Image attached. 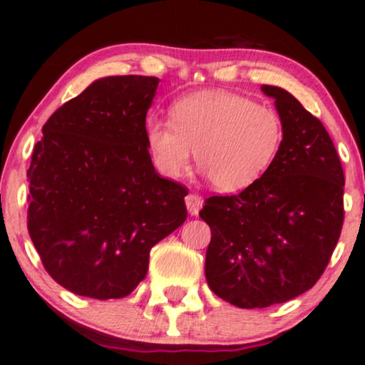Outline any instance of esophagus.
Instances as JSON below:
<instances>
[{"label":"esophagus","instance_id":"34e87169","mask_svg":"<svg viewBox=\"0 0 365 365\" xmlns=\"http://www.w3.org/2000/svg\"><path fill=\"white\" fill-rule=\"evenodd\" d=\"M186 207H187V212H190L191 215H198V212H200V208H202V205H203V200H202V196H198L196 193H190L186 196Z\"/></svg>","mask_w":365,"mask_h":365}]
</instances>
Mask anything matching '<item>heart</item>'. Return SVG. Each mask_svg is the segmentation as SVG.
<instances>
[{
	"instance_id": "obj_1",
	"label": "heart",
	"mask_w": 365,
	"mask_h": 365,
	"mask_svg": "<svg viewBox=\"0 0 365 365\" xmlns=\"http://www.w3.org/2000/svg\"><path fill=\"white\" fill-rule=\"evenodd\" d=\"M170 120H150L146 146L155 169L178 179L196 163L215 190L232 193L267 170L282 141L281 118L272 108L241 94L200 91L170 110Z\"/></svg>"
}]
</instances>
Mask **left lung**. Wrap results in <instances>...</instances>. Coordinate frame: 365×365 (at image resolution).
Wrapping results in <instances>:
<instances>
[{
	"mask_svg": "<svg viewBox=\"0 0 365 365\" xmlns=\"http://www.w3.org/2000/svg\"><path fill=\"white\" fill-rule=\"evenodd\" d=\"M282 141L267 170L241 193L210 196L200 217L212 237L205 276L240 309L282 304L310 289L341 235L345 175L322 122L276 86Z\"/></svg>",
	"mask_w": 365,
	"mask_h": 365,
	"instance_id": "8db88e82",
	"label": "left lung"
}]
</instances>
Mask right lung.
<instances>
[{
  "instance_id": "obj_1",
  "label": "right lung",
  "mask_w": 365,
  "mask_h": 365,
  "mask_svg": "<svg viewBox=\"0 0 365 365\" xmlns=\"http://www.w3.org/2000/svg\"><path fill=\"white\" fill-rule=\"evenodd\" d=\"M157 77L94 81L43 125L32 151L27 229L50 276L81 297L124 298L150 250L186 220V186L160 178L146 146Z\"/></svg>"
}]
</instances>
